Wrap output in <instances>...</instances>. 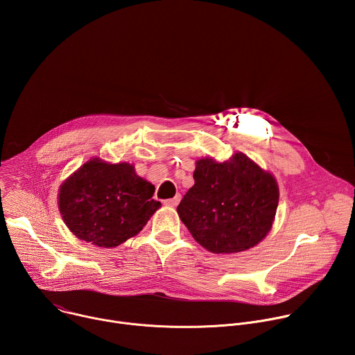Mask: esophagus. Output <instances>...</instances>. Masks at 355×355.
<instances>
[{
    "instance_id": "esophagus-1",
    "label": "esophagus",
    "mask_w": 355,
    "mask_h": 355,
    "mask_svg": "<svg viewBox=\"0 0 355 355\" xmlns=\"http://www.w3.org/2000/svg\"><path fill=\"white\" fill-rule=\"evenodd\" d=\"M180 200H181V195L178 193V195H175L171 199H166L164 200V205H167V207H177L180 204Z\"/></svg>"
}]
</instances>
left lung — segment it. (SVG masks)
Masks as SVG:
<instances>
[{"label": "left lung", "mask_w": 355, "mask_h": 355, "mask_svg": "<svg viewBox=\"0 0 355 355\" xmlns=\"http://www.w3.org/2000/svg\"><path fill=\"white\" fill-rule=\"evenodd\" d=\"M193 180L177 212L202 247L215 254H232L266 239L279 199L270 171L237 151L223 163L212 157L196 160Z\"/></svg>", "instance_id": "obj_1"}]
</instances>
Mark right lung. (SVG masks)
<instances>
[{
  "instance_id": "right-lung-1",
  "label": "right lung",
  "mask_w": 355,
  "mask_h": 355,
  "mask_svg": "<svg viewBox=\"0 0 355 355\" xmlns=\"http://www.w3.org/2000/svg\"><path fill=\"white\" fill-rule=\"evenodd\" d=\"M155 185L129 163L94 157L59 188L58 204L69 230L80 240L112 248L136 236L162 207Z\"/></svg>"
}]
</instances>
